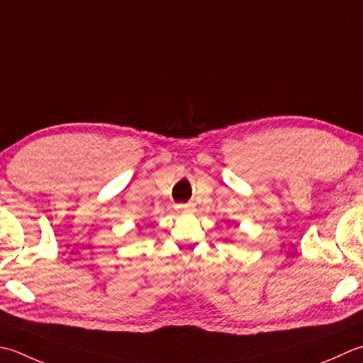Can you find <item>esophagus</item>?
<instances>
[{"instance_id":"obj_1","label":"esophagus","mask_w":363,"mask_h":363,"mask_svg":"<svg viewBox=\"0 0 363 363\" xmlns=\"http://www.w3.org/2000/svg\"><path fill=\"white\" fill-rule=\"evenodd\" d=\"M191 209H194V204H190V203H187V204H177V211H181V212H190Z\"/></svg>"}]
</instances>
